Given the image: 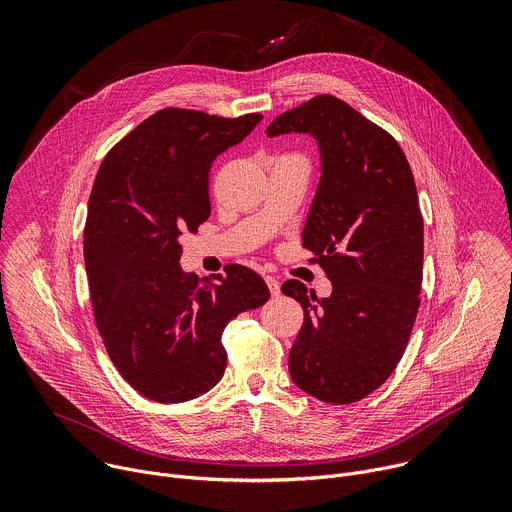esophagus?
<instances>
[{
    "instance_id": "esophagus-1",
    "label": "esophagus",
    "mask_w": 512,
    "mask_h": 512,
    "mask_svg": "<svg viewBox=\"0 0 512 512\" xmlns=\"http://www.w3.org/2000/svg\"><path fill=\"white\" fill-rule=\"evenodd\" d=\"M265 283H267V287H269V291H271V296H273V298H275V296H279L281 285H279V281H277L275 277L267 275V277H265Z\"/></svg>"
}]
</instances>
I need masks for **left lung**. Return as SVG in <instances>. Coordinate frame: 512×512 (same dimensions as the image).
Returning a JSON list of instances; mask_svg holds the SVG:
<instances>
[{
	"label": "left lung",
	"instance_id": "1",
	"mask_svg": "<svg viewBox=\"0 0 512 512\" xmlns=\"http://www.w3.org/2000/svg\"><path fill=\"white\" fill-rule=\"evenodd\" d=\"M312 133L322 178L304 249L332 281L318 300L298 279L281 285L304 308L289 352V375L308 395L334 405L379 389L407 348L423 281V216L397 139L334 95L281 113L267 135Z\"/></svg>",
	"mask_w": 512,
	"mask_h": 512
}]
</instances>
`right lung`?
Instances as JSON below:
<instances>
[{"mask_svg":"<svg viewBox=\"0 0 512 512\" xmlns=\"http://www.w3.org/2000/svg\"><path fill=\"white\" fill-rule=\"evenodd\" d=\"M263 119L166 107L105 156L89 200L85 267L95 324L119 375L143 397L184 403L223 379L225 326L269 300L265 281L229 263L198 279L180 267V235L210 216L218 154Z\"/></svg>","mask_w":512,"mask_h":512,"instance_id":"obj_1","label":"right lung"}]
</instances>
